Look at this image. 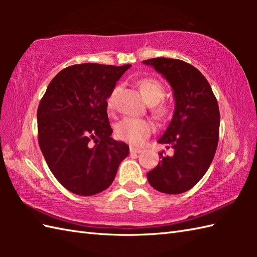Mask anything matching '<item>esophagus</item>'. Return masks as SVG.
Listing matches in <instances>:
<instances>
[{"mask_svg":"<svg viewBox=\"0 0 257 257\" xmlns=\"http://www.w3.org/2000/svg\"><path fill=\"white\" fill-rule=\"evenodd\" d=\"M143 151L141 149H138V148H135V147H130V154L133 155H137V154H140V152Z\"/></svg>","mask_w":257,"mask_h":257,"instance_id":"esophagus-1","label":"esophagus"}]
</instances>
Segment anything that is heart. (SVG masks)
<instances>
[{"label": "heart", "instance_id": "1", "mask_svg": "<svg viewBox=\"0 0 257 257\" xmlns=\"http://www.w3.org/2000/svg\"><path fill=\"white\" fill-rule=\"evenodd\" d=\"M139 88L141 90L145 100L150 105H156L159 102L163 96H165V88L159 80L155 78H144L139 81ZM118 87H114L111 94L109 95L107 99L108 109H112L114 97L118 92ZM155 112L159 116H165L168 112L167 106L158 105L155 108ZM155 125L149 120L137 119V118H123L114 125V133L116 136L123 141H127L133 146H141L145 141L150 137L154 133Z\"/></svg>", "mask_w": 257, "mask_h": 257}]
</instances>
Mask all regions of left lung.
Returning <instances> with one entry per match:
<instances>
[{
  "label": "left lung",
  "mask_w": 257,
  "mask_h": 257,
  "mask_svg": "<svg viewBox=\"0 0 257 257\" xmlns=\"http://www.w3.org/2000/svg\"><path fill=\"white\" fill-rule=\"evenodd\" d=\"M165 77L173 90L174 112L158 144L172 148L159 152L158 166L147 173L152 188L179 194L193 188L214 158L220 130V110L209 81L200 70L180 59L157 57L143 62Z\"/></svg>",
  "instance_id": "left-lung-1"
}]
</instances>
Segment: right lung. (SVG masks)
<instances>
[{
  "label": "right lung",
  "instance_id": "right-lung-1",
  "mask_svg": "<svg viewBox=\"0 0 257 257\" xmlns=\"http://www.w3.org/2000/svg\"><path fill=\"white\" fill-rule=\"evenodd\" d=\"M132 65L79 64L61 70L37 109L38 144L59 183L78 195L109 188L129 146L111 138L107 99Z\"/></svg>",
  "mask_w": 257,
  "mask_h": 257
}]
</instances>
